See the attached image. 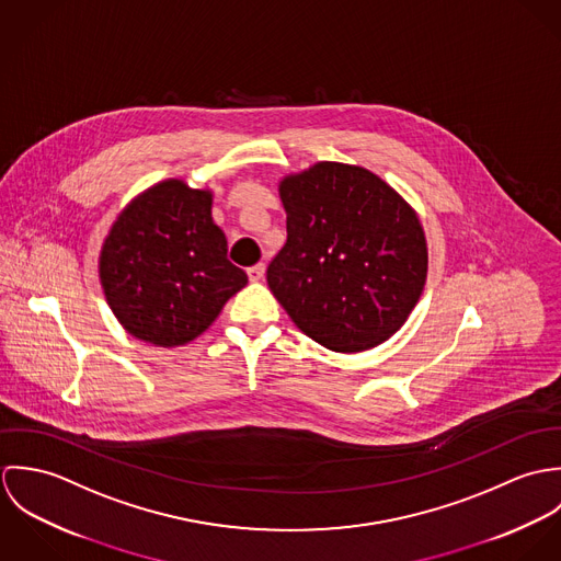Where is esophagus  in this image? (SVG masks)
<instances>
[{"mask_svg":"<svg viewBox=\"0 0 561 561\" xmlns=\"http://www.w3.org/2000/svg\"><path fill=\"white\" fill-rule=\"evenodd\" d=\"M263 276H265V265H263V263H256V265L248 267V278H250L252 283L263 280Z\"/></svg>","mask_w":561,"mask_h":561,"instance_id":"1","label":"esophagus"}]
</instances>
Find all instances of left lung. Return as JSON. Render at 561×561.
Here are the masks:
<instances>
[{
  "instance_id": "obj_1",
  "label": "left lung",
  "mask_w": 561,
  "mask_h": 561,
  "mask_svg": "<svg viewBox=\"0 0 561 561\" xmlns=\"http://www.w3.org/2000/svg\"><path fill=\"white\" fill-rule=\"evenodd\" d=\"M287 241L267 285L294 323L332 352L369 350L408 320L427 276L414 209L378 174L320 161L278 185Z\"/></svg>"
}]
</instances>
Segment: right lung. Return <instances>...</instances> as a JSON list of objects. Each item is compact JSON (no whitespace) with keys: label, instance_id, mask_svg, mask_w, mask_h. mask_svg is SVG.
Returning a JSON list of instances; mask_svg holds the SVG:
<instances>
[{"label":"right lung","instance_id":"obj_1","mask_svg":"<svg viewBox=\"0 0 561 561\" xmlns=\"http://www.w3.org/2000/svg\"><path fill=\"white\" fill-rule=\"evenodd\" d=\"M211 192L168 179L116 218L99 278L116 320L140 341L174 347L203 334L248 276L227 259Z\"/></svg>","mask_w":561,"mask_h":561}]
</instances>
